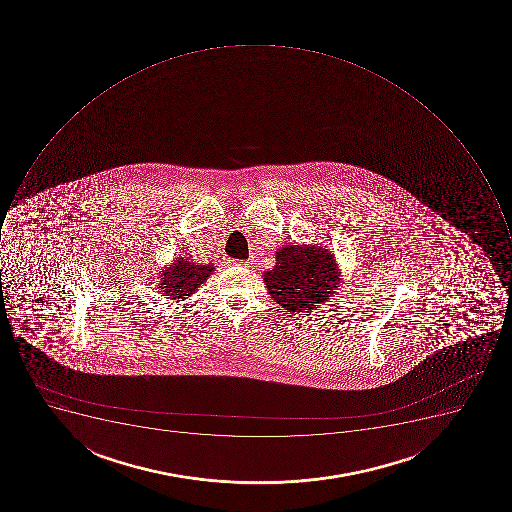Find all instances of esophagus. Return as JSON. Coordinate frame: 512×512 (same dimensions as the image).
Returning <instances> with one entry per match:
<instances>
[{"mask_svg": "<svg viewBox=\"0 0 512 512\" xmlns=\"http://www.w3.org/2000/svg\"><path fill=\"white\" fill-rule=\"evenodd\" d=\"M229 264H230V266L250 267L251 262L250 261H238V259H232V261H230Z\"/></svg>", "mask_w": 512, "mask_h": 512, "instance_id": "34e87169", "label": "esophagus"}]
</instances>
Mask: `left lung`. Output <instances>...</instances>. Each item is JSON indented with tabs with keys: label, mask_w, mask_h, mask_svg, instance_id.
Here are the masks:
<instances>
[{
	"label": "left lung",
	"mask_w": 512,
	"mask_h": 512,
	"mask_svg": "<svg viewBox=\"0 0 512 512\" xmlns=\"http://www.w3.org/2000/svg\"><path fill=\"white\" fill-rule=\"evenodd\" d=\"M275 267L264 272V283L286 312H310L328 301L341 282L331 251L317 245H285L275 253Z\"/></svg>",
	"instance_id": "1"
}]
</instances>
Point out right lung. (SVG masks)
Listing matches in <instances>:
<instances>
[{
  "instance_id": "obj_1",
  "label": "right lung",
  "mask_w": 512,
  "mask_h": 512,
  "mask_svg": "<svg viewBox=\"0 0 512 512\" xmlns=\"http://www.w3.org/2000/svg\"><path fill=\"white\" fill-rule=\"evenodd\" d=\"M214 272L213 264H197L186 258H176L171 266L161 270V283L158 288L163 291V296L169 299H186L194 294L198 286L208 280Z\"/></svg>"
}]
</instances>
